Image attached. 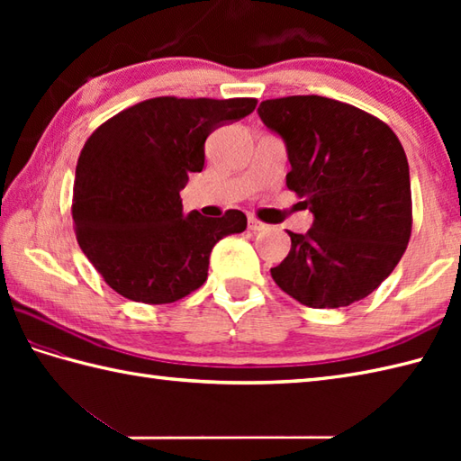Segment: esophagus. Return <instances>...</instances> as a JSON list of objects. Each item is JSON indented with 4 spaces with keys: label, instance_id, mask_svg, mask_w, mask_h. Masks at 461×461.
Instances as JSON below:
<instances>
[{
    "label": "esophagus",
    "instance_id": "obj_1",
    "mask_svg": "<svg viewBox=\"0 0 461 461\" xmlns=\"http://www.w3.org/2000/svg\"><path fill=\"white\" fill-rule=\"evenodd\" d=\"M248 228L251 231H263V230H267V225L263 223V221H259L258 218H253V215H249V218H248Z\"/></svg>",
    "mask_w": 461,
    "mask_h": 461
}]
</instances>
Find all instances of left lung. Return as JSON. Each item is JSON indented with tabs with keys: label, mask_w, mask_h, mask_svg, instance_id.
<instances>
[{
	"label": "left lung",
	"mask_w": 461,
	"mask_h": 461,
	"mask_svg": "<svg viewBox=\"0 0 461 461\" xmlns=\"http://www.w3.org/2000/svg\"><path fill=\"white\" fill-rule=\"evenodd\" d=\"M263 124L287 144V188L315 215L293 233L271 277L312 309H337L370 295L404 256L412 233L406 152L386 122L317 95L263 101Z\"/></svg>",
	"instance_id": "obj_1"
}]
</instances>
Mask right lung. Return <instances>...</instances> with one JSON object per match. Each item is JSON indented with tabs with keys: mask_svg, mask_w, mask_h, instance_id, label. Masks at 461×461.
Masks as SVG:
<instances>
[{
	"mask_svg": "<svg viewBox=\"0 0 461 461\" xmlns=\"http://www.w3.org/2000/svg\"><path fill=\"white\" fill-rule=\"evenodd\" d=\"M258 99L156 96L114 114L86 139L73 184L83 253L119 295L164 305L200 289L210 253L248 228L246 213H182L180 190L203 168L213 129L240 121Z\"/></svg>",
	"mask_w": 461,
	"mask_h": 461,
	"instance_id": "1",
	"label": "right lung"
}]
</instances>
